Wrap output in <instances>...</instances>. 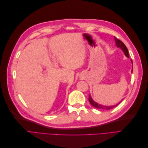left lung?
Returning a JSON list of instances; mask_svg holds the SVG:
<instances>
[{
  "label": "left lung",
  "mask_w": 148,
  "mask_h": 148,
  "mask_svg": "<svg viewBox=\"0 0 148 148\" xmlns=\"http://www.w3.org/2000/svg\"><path fill=\"white\" fill-rule=\"evenodd\" d=\"M114 39H115V42H116V46H117V47H120L123 51L125 55L127 57H129L128 49L127 48L126 46L125 45L123 42L121 41L120 40L117 39L115 37H114ZM132 64H133L132 60ZM132 70H133V69H132ZM89 102H90V104L92 106L96 107V108L99 109H104V110H110L111 109H113V108H114V107H115L116 106H117L120 103V102L119 103H118V104H115L114 106H102V105L97 104V102H96L95 101H94L90 95H89Z\"/></svg>",
  "instance_id": "1"
}]
</instances>
